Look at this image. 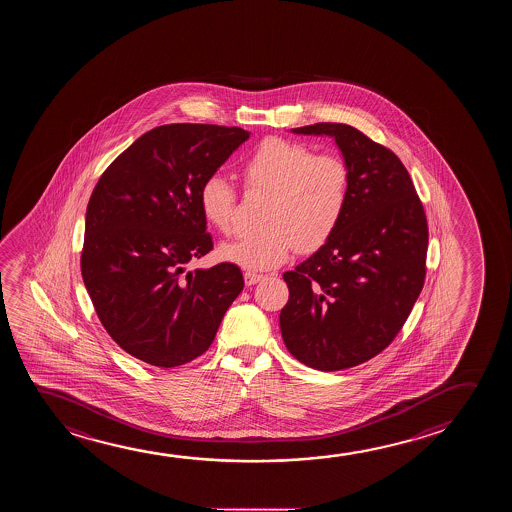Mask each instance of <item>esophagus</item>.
Listing matches in <instances>:
<instances>
[{"label":"esophagus","mask_w":512,"mask_h":512,"mask_svg":"<svg viewBox=\"0 0 512 512\" xmlns=\"http://www.w3.org/2000/svg\"><path fill=\"white\" fill-rule=\"evenodd\" d=\"M264 276L259 275V273H252V271H246L245 273V283L250 287V285H255V283H259Z\"/></svg>","instance_id":"1"}]
</instances>
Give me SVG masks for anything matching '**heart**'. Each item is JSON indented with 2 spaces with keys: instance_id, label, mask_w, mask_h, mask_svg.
<instances>
[{
  "instance_id": "b5f03b06",
  "label": "heart",
  "mask_w": 512,
  "mask_h": 512,
  "mask_svg": "<svg viewBox=\"0 0 512 512\" xmlns=\"http://www.w3.org/2000/svg\"><path fill=\"white\" fill-rule=\"evenodd\" d=\"M246 185L271 193L264 227L220 246V259L262 271L287 262L290 253L313 252L333 236L349 206L352 174L336 153L313 155L301 142L267 139L243 165ZM200 211L222 232H230L236 190L222 174H209L199 190Z\"/></svg>"
}]
</instances>
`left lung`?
<instances>
[{"instance_id":"1","label":"left lung","mask_w":512,"mask_h":512,"mask_svg":"<svg viewBox=\"0 0 512 512\" xmlns=\"http://www.w3.org/2000/svg\"><path fill=\"white\" fill-rule=\"evenodd\" d=\"M292 134L333 137L352 174L349 206L333 236L283 273L289 303L283 343L320 371L347 370L377 356L400 333L426 275L428 223L405 165L391 149L343 123Z\"/></svg>"}]
</instances>
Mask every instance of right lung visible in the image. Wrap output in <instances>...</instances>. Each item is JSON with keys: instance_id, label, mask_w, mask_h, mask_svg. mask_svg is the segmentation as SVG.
I'll return each instance as SVG.
<instances>
[{"instance_id": "obj_1", "label": "right lung", "mask_w": 512, "mask_h": 512, "mask_svg": "<svg viewBox=\"0 0 512 512\" xmlns=\"http://www.w3.org/2000/svg\"><path fill=\"white\" fill-rule=\"evenodd\" d=\"M248 139L237 126H156L98 179L82 280L105 331L130 356L158 368L202 356L245 287L236 264H186L213 250L200 185Z\"/></svg>"}]
</instances>
